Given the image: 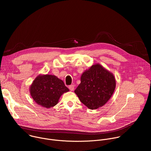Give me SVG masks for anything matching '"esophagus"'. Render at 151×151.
<instances>
[{
	"label": "esophagus",
	"instance_id": "34e87169",
	"mask_svg": "<svg viewBox=\"0 0 151 151\" xmlns=\"http://www.w3.org/2000/svg\"><path fill=\"white\" fill-rule=\"evenodd\" d=\"M69 90H70V91H73L74 90V85H70L69 87Z\"/></svg>",
	"mask_w": 151,
	"mask_h": 151
}]
</instances>
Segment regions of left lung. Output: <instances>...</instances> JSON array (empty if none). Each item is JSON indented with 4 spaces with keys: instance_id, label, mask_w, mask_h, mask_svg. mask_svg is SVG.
Returning a JSON list of instances; mask_svg holds the SVG:
<instances>
[{
    "instance_id": "left-lung-1",
    "label": "left lung",
    "mask_w": 151,
    "mask_h": 151,
    "mask_svg": "<svg viewBox=\"0 0 151 151\" xmlns=\"http://www.w3.org/2000/svg\"><path fill=\"white\" fill-rule=\"evenodd\" d=\"M116 87L114 75L99 64L93 65L81 75V83L75 90L80 101L90 109L104 105Z\"/></svg>"
}]
</instances>
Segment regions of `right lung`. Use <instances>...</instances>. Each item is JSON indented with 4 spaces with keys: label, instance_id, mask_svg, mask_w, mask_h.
<instances>
[{
    "label": "right lung",
    "instance_id": "add662e5",
    "mask_svg": "<svg viewBox=\"0 0 151 151\" xmlns=\"http://www.w3.org/2000/svg\"><path fill=\"white\" fill-rule=\"evenodd\" d=\"M69 91L62 80L48 74L37 76L30 87V95L35 101L46 108L55 106L60 96Z\"/></svg>",
    "mask_w": 151,
    "mask_h": 151
}]
</instances>
